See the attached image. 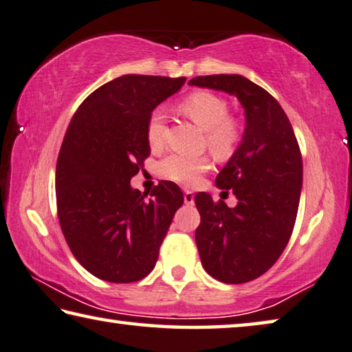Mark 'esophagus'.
Masks as SVG:
<instances>
[{
	"mask_svg": "<svg viewBox=\"0 0 352 352\" xmlns=\"http://www.w3.org/2000/svg\"><path fill=\"white\" fill-rule=\"evenodd\" d=\"M183 199H185V204L186 205H192L194 204V194L191 191H185V196H183Z\"/></svg>",
	"mask_w": 352,
	"mask_h": 352,
	"instance_id": "esophagus-1",
	"label": "esophagus"
}]
</instances>
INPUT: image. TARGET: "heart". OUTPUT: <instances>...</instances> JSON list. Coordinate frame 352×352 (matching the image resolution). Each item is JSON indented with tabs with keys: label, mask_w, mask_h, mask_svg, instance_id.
Returning a JSON list of instances; mask_svg holds the SVG:
<instances>
[{
	"label": "heart",
	"mask_w": 352,
	"mask_h": 352,
	"mask_svg": "<svg viewBox=\"0 0 352 352\" xmlns=\"http://www.w3.org/2000/svg\"><path fill=\"white\" fill-rule=\"evenodd\" d=\"M180 111L205 131L206 144L219 158L230 156L241 139V125L228 116V103L211 92H194L183 100ZM166 139V117L155 109L147 122V141L152 148H161ZM211 167L208 156H185L172 153L160 163V174L172 182L192 185Z\"/></svg>",
	"instance_id": "obj_1"
}]
</instances>
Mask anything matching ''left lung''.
Instances as JSON below:
<instances>
[{
  "label": "left lung",
  "instance_id": "1",
  "mask_svg": "<svg viewBox=\"0 0 352 352\" xmlns=\"http://www.w3.org/2000/svg\"><path fill=\"white\" fill-rule=\"evenodd\" d=\"M191 86L238 98L246 128L235 153L216 177L232 189L236 206L199 192L196 244L202 266L224 283H244L270 270L292 236L302 189V158L285 111L277 100L241 75L197 76Z\"/></svg>",
  "mask_w": 352,
  "mask_h": 352
}]
</instances>
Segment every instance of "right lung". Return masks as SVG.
Wrapping results in <instances>:
<instances>
[{
    "mask_svg": "<svg viewBox=\"0 0 352 352\" xmlns=\"http://www.w3.org/2000/svg\"><path fill=\"white\" fill-rule=\"evenodd\" d=\"M185 81L119 76L94 91L67 128L56 164L59 224L75 258L102 280L148 276L183 205L175 183L160 182L146 199L130 182L150 155V114Z\"/></svg>",
    "mask_w": 352,
    "mask_h": 352,
    "instance_id": "obj_1",
    "label": "right lung"
}]
</instances>
